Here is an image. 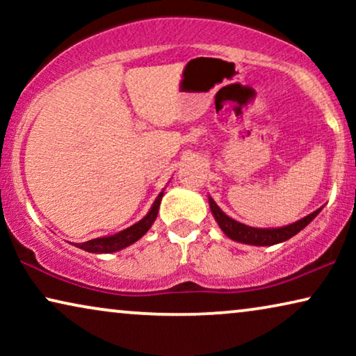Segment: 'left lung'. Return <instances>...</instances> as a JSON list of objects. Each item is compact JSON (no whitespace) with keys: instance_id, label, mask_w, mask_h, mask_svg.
Listing matches in <instances>:
<instances>
[{"instance_id":"left-lung-1","label":"left lung","mask_w":356,"mask_h":356,"mask_svg":"<svg viewBox=\"0 0 356 356\" xmlns=\"http://www.w3.org/2000/svg\"><path fill=\"white\" fill-rule=\"evenodd\" d=\"M209 206H211V211L213 213V217H216L218 227L222 228V232L225 233L230 240L252 246H272L277 245V243L290 240L291 236H295L296 233L303 230V228L321 212V209H318V211L303 217L301 220L280 228H254L228 217L227 213L217 206L212 197H209Z\"/></svg>"}]
</instances>
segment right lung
<instances>
[{"instance_id": "right-lung-1", "label": "right lung", "mask_w": 356, "mask_h": 356, "mask_svg": "<svg viewBox=\"0 0 356 356\" xmlns=\"http://www.w3.org/2000/svg\"><path fill=\"white\" fill-rule=\"evenodd\" d=\"M162 197H163V191L160 193L157 199L154 201L152 207H150V211L147 212V216H145L143 220L134 223V225L126 228V230L111 236H102V238H94V240H89L84 243H76V246L87 252H97V254H102V252H104V254H108V252H116L123 250V248H128L129 245H133V243L138 241L140 236H144L149 228L152 227L155 218H157Z\"/></svg>"}]
</instances>
